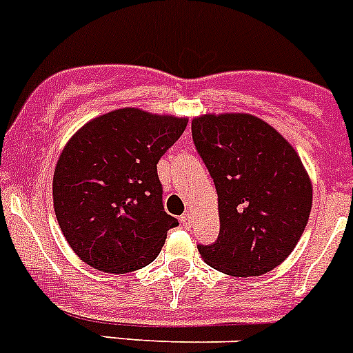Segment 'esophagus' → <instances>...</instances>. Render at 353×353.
<instances>
[{"instance_id":"obj_1","label":"esophagus","mask_w":353,"mask_h":353,"mask_svg":"<svg viewBox=\"0 0 353 353\" xmlns=\"http://www.w3.org/2000/svg\"><path fill=\"white\" fill-rule=\"evenodd\" d=\"M180 221H182V224L185 228H191L192 226V215L189 214V212H185V214H183L182 217H180Z\"/></svg>"}]
</instances>
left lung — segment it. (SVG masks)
<instances>
[{
	"mask_svg": "<svg viewBox=\"0 0 353 353\" xmlns=\"http://www.w3.org/2000/svg\"><path fill=\"white\" fill-rule=\"evenodd\" d=\"M192 139L217 189L219 236L198 245L205 263L233 277L281 265L310 219L313 185L288 139L249 113H207Z\"/></svg>",
	"mask_w": 353,
	"mask_h": 353,
	"instance_id": "8db88e82",
	"label": "left lung"
}]
</instances>
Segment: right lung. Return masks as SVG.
<instances>
[{"mask_svg":"<svg viewBox=\"0 0 353 353\" xmlns=\"http://www.w3.org/2000/svg\"><path fill=\"white\" fill-rule=\"evenodd\" d=\"M187 117L121 108L86 121L52 176L54 214L68 245L101 272L125 274L157 258L179 221L162 207L157 162Z\"/></svg>","mask_w":353,"mask_h":353,"instance_id":"1","label":"right lung"}]
</instances>
